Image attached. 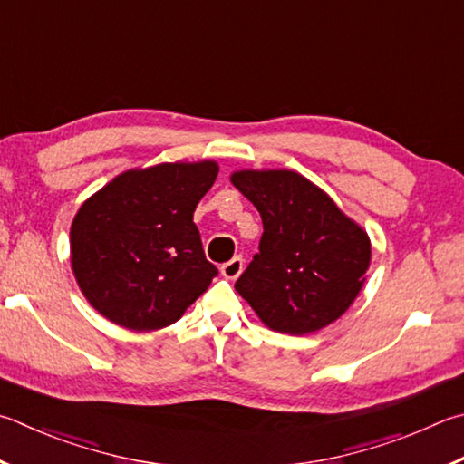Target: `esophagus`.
Masks as SVG:
<instances>
[{
	"label": "esophagus",
	"instance_id": "obj_1",
	"mask_svg": "<svg viewBox=\"0 0 464 464\" xmlns=\"http://www.w3.org/2000/svg\"><path fill=\"white\" fill-rule=\"evenodd\" d=\"M243 272V257L235 256L233 259L227 261V264L221 266V274L227 277V280H237Z\"/></svg>",
	"mask_w": 464,
	"mask_h": 464
}]
</instances>
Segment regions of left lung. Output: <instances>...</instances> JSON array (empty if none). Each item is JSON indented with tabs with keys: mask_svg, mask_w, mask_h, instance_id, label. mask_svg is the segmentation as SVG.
Instances as JSON below:
<instances>
[{
	"mask_svg": "<svg viewBox=\"0 0 464 464\" xmlns=\"http://www.w3.org/2000/svg\"><path fill=\"white\" fill-rule=\"evenodd\" d=\"M259 210V254L235 282L261 323L308 334L344 314L363 288L372 241L316 184L292 170L231 174Z\"/></svg>",
	"mask_w": 464,
	"mask_h": 464,
	"instance_id": "left-lung-1",
	"label": "left lung"
}]
</instances>
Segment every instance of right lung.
I'll list each match as a JSON object with an SVG mask.
<instances>
[{
	"label": "right lung",
	"instance_id": "1",
	"mask_svg": "<svg viewBox=\"0 0 464 464\" xmlns=\"http://www.w3.org/2000/svg\"><path fill=\"white\" fill-rule=\"evenodd\" d=\"M218 174L213 160L128 170L81 205L71 264L99 314L130 331L179 320L217 267L205 257L192 215Z\"/></svg>",
	"mask_w": 464,
	"mask_h": 464
}]
</instances>
